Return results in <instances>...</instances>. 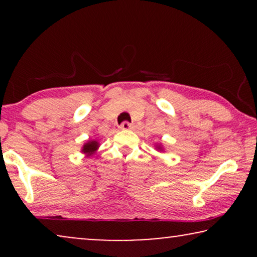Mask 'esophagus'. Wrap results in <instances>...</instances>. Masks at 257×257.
<instances>
[{
    "instance_id": "obj_1",
    "label": "esophagus",
    "mask_w": 257,
    "mask_h": 257,
    "mask_svg": "<svg viewBox=\"0 0 257 257\" xmlns=\"http://www.w3.org/2000/svg\"><path fill=\"white\" fill-rule=\"evenodd\" d=\"M119 128H121V130H130V128H131V124H130L128 121H122L121 124H120V126H119Z\"/></svg>"
}]
</instances>
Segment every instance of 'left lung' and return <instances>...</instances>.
<instances>
[{
  "label": "left lung",
  "instance_id": "8db88e82",
  "mask_svg": "<svg viewBox=\"0 0 257 257\" xmlns=\"http://www.w3.org/2000/svg\"><path fill=\"white\" fill-rule=\"evenodd\" d=\"M158 149H161V147H158Z\"/></svg>",
  "mask_w": 257,
  "mask_h": 257
}]
</instances>
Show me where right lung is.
Wrapping results in <instances>:
<instances>
[{
	"instance_id": "add662e5",
	"label": "right lung",
	"mask_w": 257,
	"mask_h": 257,
	"mask_svg": "<svg viewBox=\"0 0 257 257\" xmlns=\"http://www.w3.org/2000/svg\"><path fill=\"white\" fill-rule=\"evenodd\" d=\"M98 145H99V144H98L97 142H94V140H92V142L86 143L85 145L83 146L82 152L87 154V156H91V154H93L94 151L98 149Z\"/></svg>"
}]
</instances>
